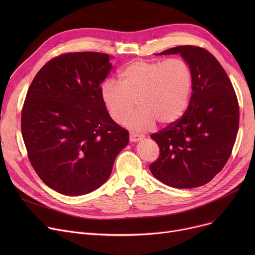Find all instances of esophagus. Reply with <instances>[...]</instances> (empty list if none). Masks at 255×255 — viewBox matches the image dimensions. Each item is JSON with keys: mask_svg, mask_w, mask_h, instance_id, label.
Instances as JSON below:
<instances>
[{"mask_svg": "<svg viewBox=\"0 0 255 255\" xmlns=\"http://www.w3.org/2000/svg\"><path fill=\"white\" fill-rule=\"evenodd\" d=\"M142 138H143L142 135L137 134V133H135V132H130V133H129V139H130V141H132V142L139 141V140H141Z\"/></svg>", "mask_w": 255, "mask_h": 255, "instance_id": "34e87169", "label": "esophagus"}]
</instances>
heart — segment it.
<instances>
[{"label":"heart","instance_id":"obj_1","mask_svg":"<svg viewBox=\"0 0 255 255\" xmlns=\"http://www.w3.org/2000/svg\"><path fill=\"white\" fill-rule=\"evenodd\" d=\"M120 83L106 79L100 93L111 118L122 123L136 104L125 124L136 130L175 123L188 106L192 91L190 66L181 58L165 61L137 60L119 73Z\"/></svg>","mask_w":255,"mask_h":255}]
</instances>
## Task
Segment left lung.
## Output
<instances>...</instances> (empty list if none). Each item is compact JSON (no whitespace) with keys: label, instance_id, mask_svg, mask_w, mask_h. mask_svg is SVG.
Masks as SVG:
<instances>
[{"label":"left lung","instance_id":"8db88e82","mask_svg":"<svg viewBox=\"0 0 255 255\" xmlns=\"http://www.w3.org/2000/svg\"><path fill=\"white\" fill-rule=\"evenodd\" d=\"M190 66L192 94L184 115L151 137L160 154L152 175L175 188L209 183L229 160L239 129V103L223 67L207 49L182 45L158 55H176Z\"/></svg>","mask_w":255,"mask_h":255}]
</instances>
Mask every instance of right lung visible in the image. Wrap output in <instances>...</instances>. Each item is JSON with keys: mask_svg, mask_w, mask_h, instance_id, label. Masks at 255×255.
I'll return each mask as SVG.
<instances>
[{"mask_svg": "<svg viewBox=\"0 0 255 255\" xmlns=\"http://www.w3.org/2000/svg\"><path fill=\"white\" fill-rule=\"evenodd\" d=\"M111 68L106 53H63L39 70L26 93L21 133L29 160L39 178L64 195L99 188L129 142L101 97Z\"/></svg>", "mask_w": 255, "mask_h": 255, "instance_id": "right-lung-1", "label": "right lung"}]
</instances>
